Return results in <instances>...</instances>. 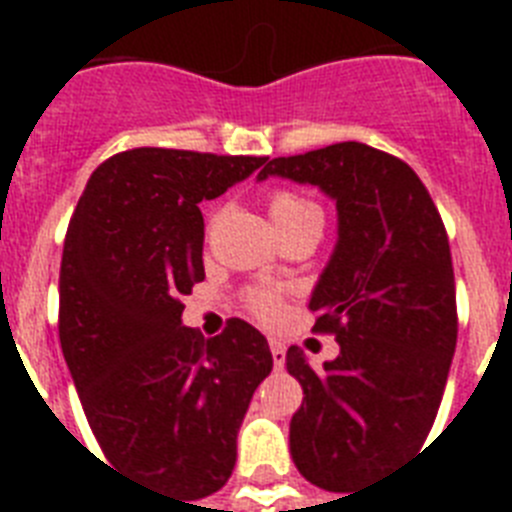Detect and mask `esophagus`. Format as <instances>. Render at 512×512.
<instances>
[{
    "mask_svg": "<svg viewBox=\"0 0 512 512\" xmlns=\"http://www.w3.org/2000/svg\"><path fill=\"white\" fill-rule=\"evenodd\" d=\"M268 345H271V353H273V366H276V369H284V342L271 337Z\"/></svg>",
    "mask_w": 512,
    "mask_h": 512,
    "instance_id": "1",
    "label": "esophagus"
}]
</instances>
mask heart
Here are the masks:
<instances>
[{
	"label": "heart",
	"mask_w": 512,
	"mask_h": 512,
	"mask_svg": "<svg viewBox=\"0 0 512 512\" xmlns=\"http://www.w3.org/2000/svg\"><path fill=\"white\" fill-rule=\"evenodd\" d=\"M268 212H271L273 223L281 231V236H289V233H295L297 228H305V225H321L319 204L303 196V193L292 191V188H276V191L268 193ZM247 305L257 319L271 321L281 308V295L276 289H252L247 297Z\"/></svg>",
	"instance_id": "b5f03b06"
}]
</instances>
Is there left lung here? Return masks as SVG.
Listing matches in <instances>:
<instances>
[{
  "mask_svg": "<svg viewBox=\"0 0 512 512\" xmlns=\"http://www.w3.org/2000/svg\"><path fill=\"white\" fill-rule=\"evenodd\" d=\"M268 175L337 201L340 239L308 308L340 356L316 372L303 350H287L305 393L289 449L311 484L350 497L433 428L457 345L449 236L417 172L366 143L279 156L257 177Z\"/></svg>",
  "mask_w": 512,
  "mask_h": 512,
  "instance_id": "1",
  "label": "left lung"
}]
</instances>
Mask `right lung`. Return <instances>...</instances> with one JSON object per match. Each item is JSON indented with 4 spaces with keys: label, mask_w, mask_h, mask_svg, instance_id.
<instances>
[{
    "label": "right lung",
    "mask_w": 512,
    "mask_h": 512,
    "mask_svg": "<svg viewBox=\"0 0 512 512\" xmlns=\"http://www.w3.org/2000/svg\"><path fill=\"white\" fill-rule=\"evenodd\" d=\"M268 156L175 148L114 154L87 180L60 260V348L87 422L116 468L185 500L228 481L252 393L271 374L260 332L231 319L212 340L183 327L204 279V217Z\"/></svg>",
    "instance_id": "add662e5"
}]
</instances>
